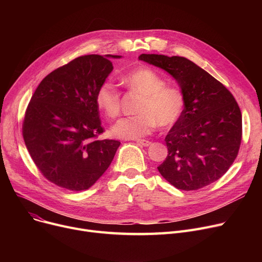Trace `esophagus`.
<instances>
[{
  "instance_id": "1",
  "label": "esophagus",
  "mask_w": 262,
  "mask_h": 262,
  "mask_svg": "<svg viewBox=\"0 0 262 262\" xmlns=\"http://www.w3.org/2000/svg\"><path fill=\"white\" fill-rule=\"evenodd\" d=\"M137 143L140 144V145H142V146H149L150 144H152V142L148 141V140H144V139H139V140H137Z\"/></svg>"
}]
</instances>
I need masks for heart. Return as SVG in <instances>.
<instances>
[{"label":"heart","mask_w":262,"mask_h":262,"mask_svg":"<svg viewBox=\"0 0 262 262\" xmlns=\"http://www.w3.org/2000/svg\"><path fill=\"white\" fill-rule=\"evenodd\" d=\"M130 90L141 95L137 115L119 120L110 129L116 138L139 139L152 133L157 125L171 127L181 119L185 109V98L180 90L166 87L164 81L150 69H137L123 76ZM96 106L108 118L120 114V93L113 81L106 80L95 94Z\"/></svg>","instance_id":"b5f03b06"}]
</instances>
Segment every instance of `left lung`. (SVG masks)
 Listing matches in <instances>:
<instances>
[{
	"label": "left lung",
	"instance_id": "1",
	"mask_svg": "<svg viewBox=\"0 0 262 262\" xmlns=\"http://www.w3.org/2000/svg\"><path fill=\"white\" fill-rule=\"evenodd\" d=\"M139 59L171 74L185 98L184 113L168 133L162 177L191 191L221 178L235 161L242 138V116L227 88L194 62L180 56L141 54Z\"/></svg>",
	"mask_w": 262,
	"mask_h": 262
}]
</instances>
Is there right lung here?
<instances>
[{
  "instance_id": "obj_1",
  "label": "right lung",
  "mask_w": 262,
  "mask_h": 262,
  "mask_svg": "<svg viewBox=\"0 0 262 262\" xmlns=\"http://www.w3.org/2000/svg\"><path fill=\"white\" fill-rule=\"evenodd\" d=\"M109 58L85 55L47 75L26 108L22 133L36 167L58 187L89 189L112 163L120 142L104 132L95 94L113 71Z\"/></svg>"
}]
</instances>
